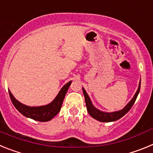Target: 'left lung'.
<instances>
[{
    "mask_svg": "<svg viewBox=\"0 0 153 153\" xmlns=\"http://www.w3.org/2000/svg\"><path fill=\"white\" fill-rule=\"evenodd\" d=\"M140 85H139V88H138L137 91H136V94H135L134 97L132 99V100L127 104L125 108L122 109V110H120V111L117 112H113V113H104V112H101L100 110H98L97 109H96L94 106H93L91 101H90V98H89L87 93H86L84 89L83 88V95L85 97V102H86V109H87V111H88L89 114L93 117V119H96L98 121H100V122H112V121H116V120H119L121 117H123L124 115L126 114L129 111V109L132 108V106H133L135 101H136V98L138 97V94L140 93Z\"/></svg>",
    "mask_w": 153,
    "mask_h": 153,
    "instance_id": "1",
    "label": "left lung"
}]
</instances>
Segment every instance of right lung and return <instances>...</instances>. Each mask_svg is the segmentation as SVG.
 <instances>
[{
  "label": "right lung",
  "instance_id": "obj_1",
  "mask_svg": "<svg viewBox=\"0 0 153 153\" xmlns=\"http://www.w3.org/2000/svg\"><path fill=\"white\" fill-rule=\"evenodd\" d=\"M70 84H71V81H70L63 86L60 93H58V95L56 96L54 100L51 103L48 104L47 106H38V107H30V106H25L24 104L21 103L13 97L10 91H9V95H10V98L13 106H15L16 109L21 114L24 115V117H29V118L33 119L36 121H40V122H47V121L52 120L60 112L65 95H66Z\"/></svg>",
  "mask_w": 153,
  "mask_h": 153
}]
</instances>
